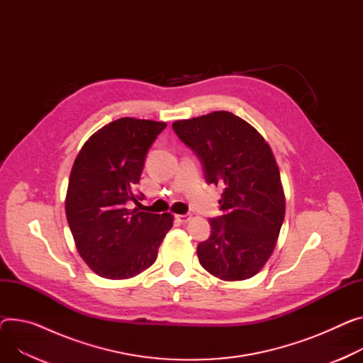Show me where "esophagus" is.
<instances>
[{
	"label": "esophagus",
	"mask_w": 363,
	"mask_h": 363,
	"mask_svg": "<svg viewBox=\"0 0 363 363\" xmlns=\"http://www.w3.org/2000/svg\"><path fill=\"white\" fill-rule=\"evenodd\" d=\"M176 218H177L179 222H183V224H184V222H189V220L191 219V215H189V213H186V215H177Z\"/></svg>",
	"instance_id": "1"
}]
</instances>
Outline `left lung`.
I'll return each instance as SVG.
<instances>
[{"label": "left lung", "mask_w": 363, "mask_h": 363, "mask_svg": "<svg viewBox=\"0 0 363 363\" xmlns=\"http://www.w3.org/2000/svg\"><path fill=\"white\" fill-rule=\"evenodd\" d=\"M173 129L203 164L208 183L224 189L222 216L198 245L205 270L220 281L253 277L270 259L285 219V193L272 148L241 118L225 110L176 121Z\"/></svg>", "instance_id": "obj_1"}]
</instances>
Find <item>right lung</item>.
Masks as SVG:
<instances>
[{"label":"right lung","instance_id":"obj_1","mask_svg":"<svg viewBox=\"0 0 363 363\" xmlns=\"http://www.w3.org/2000/svg\"><path fill=\"white\" fill-rule=\"evenodd\" d=\"M164 122L122 118L93 133L79 150L69 176L65 213L79 256L106 279H129L157 260L158 248L173 227L172 213L128 209L141 196L148 148Z\"/></svg>","mask_w":363,"mask_h":363}]
</instances>
